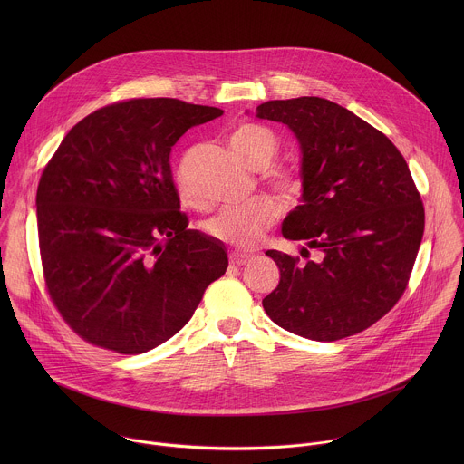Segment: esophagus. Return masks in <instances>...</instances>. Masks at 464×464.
<instances>
[{"instance_id":"34e87169","label":"esophagus","mask_w":464,"mask_h":464,"mask_svg":"<svg viewBox=\"0 0 464 464\" xmlns=\"http://www.w3.org/2000/svg\"><path fill=\"white\" fill-rule=\"evenodd\" d=\"M252 259H254V256H250V254H243V252H232L230 254V265L232 266L248 265Z\"/></svg>"}]
</instances>
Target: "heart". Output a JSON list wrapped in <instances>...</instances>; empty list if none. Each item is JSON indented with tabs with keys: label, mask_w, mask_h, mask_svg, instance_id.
I'll return each mask as SVG.
<instances>
[{
	"label": "heart",
	"mask_w": 464,
	"mask_h": 464,
	"mask_svg": "<svg viewBox=\"0 0 464 464\" xmlns=\"http://www.w3.org/2000/svg\"><path fill=\"white\" fill-rule=\"evenodd\" d=\"M230 146L236 155L252 169H265L278 153L275 133L261 125L243 123L230 133ZM273 189L285 199H295L302 191V180L295 171L276 169L271 175ZM180 197L189 205H198L186 180L179 179ZM282 208L276 199L259 198L237 207H225L205 223L208 236L237 248H252L259 243L266 230L278 219Z\"/></svg>",
	"instance_id": "b5f03b06"
}]
</instances>
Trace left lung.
I'll return each instance as SVG.
<instances>
[{"label": "left lung", "mask_w": 464, "mask_h": 464, "mask_svg": "<svg viewBox=\"0 0 464 464\" xmlns=\"http://www.w3.org/2000/svg\"><path fill=\"white\" fill-rule=\"evenodd\" d=\"M256 116L287 125L300 144L302 205L285 216L282 236L322 254L300 265L266 252L280 269L266 314L313 341L372 327L403 295L423 237L425 210L405 159L384 133L325 98L271 100Z\"/></svg>", "instance_id": "obj_1"}]
</instances>
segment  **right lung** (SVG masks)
<instances>
[{
    "instance_id": "add662e5",
    "label": "right lung",
    "mask_w": 464,
    "mask_h": 464,
    "mask_svg": "<svg viewBox=\"0 0 464 464\" xmlns=\"http://www.w3.org/2000/svg\"><path fill=\"white\" fill-rule=\"evenodd\" d=\"M221 109L175 98L107 105L76 123L44 168L37 228L48 293L67 325L118 353L180 331L228 266L225 245L188 227L169 153Z\"/></svg>"
}]
</instances>
